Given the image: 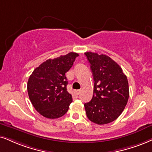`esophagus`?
<instances>
[{"instance_id": "34e87169", "label": "esophagus", "mask_w": 152, "mask_h": 152, "mask_svg": "<svg viewBox=\"0 0 152 152\" xmlns=\"http://www.w3.org/2000/svg\"><path fill=\"white\" fill-rule=\"evenodd\" d=\"M80 92H81V90H75V94H76V95H78L80 93Z\"/></svg>"}]
</instances>
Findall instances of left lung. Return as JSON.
<instances>
[{
    "label": "left lung",
    "mask_w": 152,
    "mask_h": 152,
    "mask_svg": "<svg viewBox=\"0 0 152 152\" xmlns=\"http://www.w3.org/2000/svg\"><path fill=\"white\" fill-rule=\"evenodd\" d=\"M94 79L93 96L84 104L86 115L92 122L104 125L121 114L129 97L126 76L121 66L105 55L86 52Z\"/></svg>",
    "instance_id": "8db88e82"
}]
</instances>
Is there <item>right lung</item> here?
<instances>
[{
  "label": "right lung",
  "instance_id": "obj_1",
  "mask_svg": "<svg viewBox=\"0 0 152 152\" xmlns=\"http://www.w3.org/2000/svg\"><path fill=\"white\" fill-rule=\"evenodd\" d=\"M78 56V53H69L48 59L29 76L27 90L31 102L45 118H59L68 111L72 96L66 90V74Z\"/></svg>",
  "mask_w": 152,
  "mask_h": 152
}]
</instances>
